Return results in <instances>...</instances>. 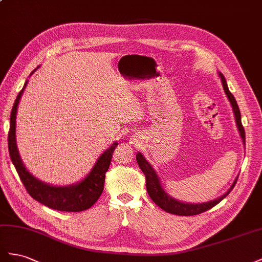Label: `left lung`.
Instances as JSON below:
<instances>
[{
  "mask_svg": "<svg viewBox=\"0 0 262 262\" xmlns=\"http://www.w3.org/2000/svg\"><path fill=\"white\" fill-rule=\"evenodd\" d=\"M222 83H223V88L225 90V93L227 95V98L233 106V111L235 114V118H236V124L238 127L239 134H241L242 139L245 143V129L242 124V116H241V111H239V107L237 105V102L234 98V95L229 92L226 80L224 78L223 74L221 72H219ZM136 160L137 163L139 164V168L143 171L145 177H146V188H147V192L149 194V196L151 198V200L155 202V203L158 205L160 208H162L163 211H166L167 213L170 214H174V215H180V216H193V215H198L203 212H206L210 210V208L214 207L216 204H219L220 202L225 199L229 192L234 189V186L237 182L238 177L235 179L234 183L231 184V186L229 188V190L223 194L222 196L215 199L213 201L210 202H205V203H201V204H191V203H184V202H180L173 198H171L169 194L162 189L161 183L158 176H157L156 171L154 170V168L151 167V164L149 163L145 157L141 155L140 152H138L136 155Z\"/></svg>",
  "mask_w": 262,
  "mask_h": 262,
  "instance_id": "8db88e82",
  "label": "left lung"
}]
</instances>
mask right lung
Here are the masks:
<instances>
[{
    "mask_svg": "<svg viewBox=\"0 0 262 262\" xmlns=\"http://www.w3.org/2000/svg\"><path fill=\"white\" fill-rule=\"evenodd\" d=\"M27 81L24 88L20 90L16 100L13 105L10 119L9 132V151L11 160L16 169L17 173L23 182L26 191L34 200L45 206L54 208L57 211L63 212H81L91 207L99 200L104 189L105 173L110 168L112 156L118 145L116 141L108 149H106L95 162L94 167L89 174L77 184L67 186H55L45 183L28 172L25 168L16 145V114L17 106L21 94L26 88Z\"/></svg>",
    "mask_w": 262,
    "mask_h": 262,
    "instance_id": "right-lung-1",
    "label": "right lung"
}]
</instances>
